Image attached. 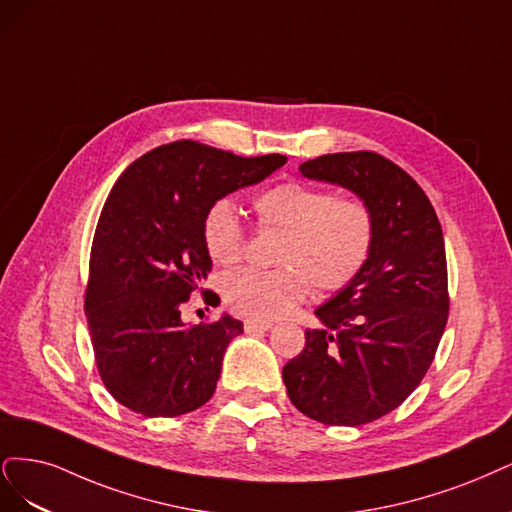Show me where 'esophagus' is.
Here are the masks:
<instances>
[{
  "label": "esophagus",
  "instance_id": "esophagus-1",
  "mask_svg": "<svg viewBox=\"0 0 512 512\" xmlns=\"http://www.w3.org/2000/svg\"><path fill=\"white\" fill-rule=\"evenodd\" d=\"M270 327H272L270 321H259V319H246L244 321L246 332H268Z\"/></svg>",
  "mask_w": 512,
  "mask_h": 512
}]
</instances>
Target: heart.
Here are the masks:
<instances>
[{
    "instance_id": "heart-1",
    "label": "heart",
    "mask_w": 512,
    "mask_h": 512,
    "mask_svg": "<svg viewBox=\"0 0 512 512\" xmlns=\"http://www.w3.org/2000/svg\"><path fill=\"white\" fill-rule=\"evenodd\" d=\"M263 229L283 232L276 251L278 270H238L223 280L227 306L251 319L285 317L302 304L312 283L323 293L349 287L364 272L374 246V217L357 197L302 183H280L255 197ZM208 257L234 266L244 253V229L236 206L214 202L202 225Z\"/></svg>"
}]
</instances>
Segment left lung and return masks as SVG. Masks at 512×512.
<instances>
[{
    "label": "left lung",
    "mask_w": 512,
    "mask_h": 512,
    "mask_svg": "<svg viewBox=\"0 0 512 512\" xmlns=\"http://www.w3.org/2000/svg\"><path fill=\"white\" fill-rule=\"evenodd\" d=\"M374 217L372 255L353 283L315 310L302 353L283 368L291 404L325 425L381 419L419 387L449 319L442 227L423 189L378 153H334L300 166Z\"/></svg>",
    "instance_id": "left-lung-1"
}]
</instances>
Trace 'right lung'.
Instances as JSON below:
<instances>
[{
  "label": "right lung",
  "instance_id": "add662e5",
  "mask_svg": "<svg viewBox=\"0 0 512 512\" xmlns=\"http://www.w3.org/2000/svg\"><path fill=\"white\" fill-rule=\"evenodd\" d=\"M285 161L180 140L136 159L112 187L91 246L85 315L97 370L119 404L144 417H178L212 398L242 323L229 315L202 325L180 319L212 268L204 217ZM204 298L219 300L212 291Z\"/></svg>",
  "mask_w": 512,
  "mask_h": 512
}]
</instances>
